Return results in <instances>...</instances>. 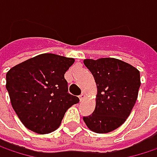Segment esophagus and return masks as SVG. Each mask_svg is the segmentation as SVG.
<instances>
[{"label":"esophagus","mask_w":157,"mask_h":157,"mask_svg":"<svg viewBox=\"0 0 157 157\" xmlns=\"http://www.w3.org/2000/svg\"><path fill=\"white\" fill-rule=\"evenodd\" d=\"M84 97H85L84 94H81L79 95V99H80V101H82V100L84 99Z\"/></svg>","instance_id":"obj_1"}]
</instances>
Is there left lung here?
I'll use <instances>...</instances> for the list:
<instances>
[{"label": "left lung", "mask_w": 157, "mask_h": 157, "mask_svg": "<svg viewBox=\"0 0 157 157\" xmlns=\"http://www.w3.org/2000/svg\"><path fill=\"white\" fill-rule=\"evenodd\" d=\"M84 65L97 85L96 105L92 114L83 116L88 128L98 134L109 133L129 116L141 84L139 71L114 58L86 59Z\"/></svg>", "instance_id": "left-lung-1"}]
</instances>
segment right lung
Here are the masks:
<instances>
[{
    "label": "right lung",
    "mask_w": 157,
    "mask_h": 157,
    "mask_svg": "<svg viewBox=\"0 0 157 157\" xmlns=\"http://www.w3.org/2000/svg\"><path fill=\"white\" fill-rule=\"evenodd\" d=\"M75 59L53 53L31 58L10 69L6 89L12 106L29 130L44 135L56 130L65 112L79 103L68 93L65 72Z\"/></svg>",
    "instance_id": "right-lung-1"
}]
</instances>
